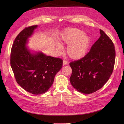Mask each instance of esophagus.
<instances>
[{"label": "esophagus", "instance_id": "1", "mask_svg": "<svg viewBox=\"0 0 124 124\" xmlns=\"http://www.w3.org/2000/svg\"><path fill=\"white\" fill-rule=\"evenodd\" d=\"M67 63H68V62H67L66 60H63V64L64 65H67Z\"/></svg>", "mask_w": 124, "mask_h": 124}]
</instances>
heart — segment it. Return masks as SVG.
Returning a JSON list of instances; mask_svg holds the SVG:
<instances>
[{"label":"heart","instance_id":"1","mask_svg":"<svg viewBox=\"0 0 124 124\" xmlns=\"http://www.w3.org/2000/svg\"><path fill=\"white\" fill-rule=\"evenodd\" d=\"M60 43L68 45L66 52L70 58L79 60L86 54L90 44V39L80 29L69 28L62 33ZM57 47L59 50L62 49L59 44H57Z\"/></svg>","mask_w":124,"mask_h":124}]
</instances>
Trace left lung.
<instances>
[{
  "label": "left lung",
  "instance_id": "8db88e82",
  "mask_svg": "<svg viewBox=\"0 0 124 124\" xmlns=\"http://www.w3.org/2000/svg\"><path fill=\"white\" fill-rule=\"evenodd\" d=\"M81 59L70 63L72 69L70 81L73 87L83 94H91L99 90L112 74L115 59L113 43L103 31Z\"/></svg>",
  "mask_w": 124,
  "mask_h": 124
}]
</instances>
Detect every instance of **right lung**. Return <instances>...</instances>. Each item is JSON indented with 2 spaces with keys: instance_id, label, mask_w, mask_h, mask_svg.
<instances>
[{
  "instance_id": "obj_1",
  "label": "right lung",
  "mask_w": 124,
  "mask_h": 124,
  "mask_svg": "<svg viewBox=\"0 0 124 124\" xmlns=\"http://www.w3.org/2000/svg\"><path fill=\"white\" fill-rule=\"evenodd\" d=\"M37 25L25 27L16 37L11 51L10 64L16 82L34 95L46 92L62 67V59L42 52L32 54L26 47L28 39Z\"/></svg>"
}]
</instances>
